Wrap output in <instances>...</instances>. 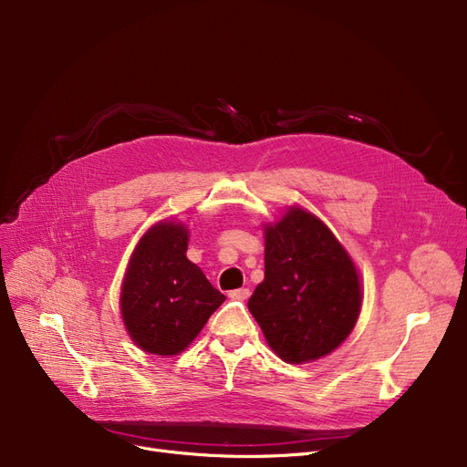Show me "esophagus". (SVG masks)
Listing matches in <instances>:
<instances>
[{
	"label": "esophagus",
	"mask_w": 467,
	"mask_h": 467,
	"mask_svg": "<svg viewBox=\"0 0 467 467\" xmlns=\"http://www.w3.org/2000/svg\"><path fill=\"white\" fill-rule=\"evenodd\" d=\"M229 297L233 301H246L250 297V289L248 287H240V289H233L229 291Z\"/></svg>",
	"instance_id": "34e87169"
}]
</instances>
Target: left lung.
Masks as SVG:
<instances>
[{
    "instance_id": "8db88e82",
    "label": "left lung",
    "mask_w": 467,
    "mask_h": 467,
    "mask_svg": "<svg viewBox=\"0 0 467 467\" xmlns=\"http://www.w3.org/2000/svg\"><path fill=\"white\" fill-rule=\"evenodd\" d=\"M248 308L284 361L317 359L356 326L361 308L356 266L320 219L289 208L278 223L265 227V280Z\"/></svg>"
}]
</instances>
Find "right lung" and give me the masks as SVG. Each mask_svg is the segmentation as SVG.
Masks as SVG:
<instances>
[{"label":"right lung","instance_id":"add662e5","mask_svg":"<svg viewBox=\"0 0 467 467\" xmlns=\"http://www.w3.org/2000/svg\"><path fill=\"white\" fill-rule=\"evenodd\" d=\"M187 240V229L174 221L155 225L140 240L122 282V320L136 345L150 354L185 350L225 301L185 257Z\"/></svg>","mask_w":467,"mask_h":467}]
</instances>
